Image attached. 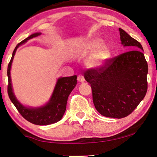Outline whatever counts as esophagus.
<instances>
[{
    "instance_id": "obj_1",
    "label": "esophagus",
    "mask_w": 157,
    "mask_h": 157,
    "mask_svg": "<svg viewBox=\"0 0 157 157\" xmlns=\"http://www.w3.org/2000/svg\"><path fill=\"white\" fill-rule=\"evenodd\" d=\"M77 80H78V82L81 83H83L85 81V78L82 75H78V77H77Z\"/></svg>"
}]
</instances>
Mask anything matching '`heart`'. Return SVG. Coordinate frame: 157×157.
I'll use <instances>...</instances> for the list:
<instances>
[{
	"label": "heart",
	"mask_w": 157,
	"mask_h": 157,
	"mask_svg": "<svg viewBox=\"0 0 157 157\" xmlns=\"http://www.w3.org/2000/svg\"><path fill=\"white\" fill-rule=\"evenodd\" d=\"M103 40L94 38L89 40L83 47V53L91 52L86 61L89 68L99 69L104 67L112 57V48L109 44H102Z\"/></svg>",
	"instance_id": "1"
}]
</instances>
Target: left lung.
<instances>
[{
	"label": "left lung",
	"mask_w": 157,
	"mask_h": 157,
	"mask_svg": "<svg viewBox=\"0 0 157 157\" xmlns=\"http://www.w3.org/2000/svg\"><path fill=\"white\" fill-rule=\"evenodd\" d=\"M121 44L131 51L91 69L84 78L91 84L93 101L101 114L121 119L129 115L147 94L148 65L141 44L119 29Z\"/></svg>",
	"instance_id": "obj_1"
}]
</instances>
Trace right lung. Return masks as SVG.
<instances>
[{
	"mask_svg": "<svg viewBox=\"0 0 157 157\" xmlns=\"http://www.w3.org/2000/svg\"><path fill=\"white\" fill-rule=\"evenodd\" d=\"M41 33L40 32L31 34L29 37L19 43L15 48L13 52L11 59L8 66V94L10 101L25 119L32 124H36V125H48V124L56 123L63 117L66 111L68 96L76 86L77 76L60 77L58 78L50 99L45 104L38 107L25 106V105L21 104L17 99L13 92L11 76H10V69H11L12 63L17 49L19 46H22L29 40L37 37Z\"/></svg>",
	"mask_w": 157,
	"mask_h": 157,
	"instance_id": "obj_1",
	"label": "right lung"
}]
</instances>
